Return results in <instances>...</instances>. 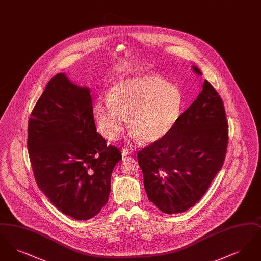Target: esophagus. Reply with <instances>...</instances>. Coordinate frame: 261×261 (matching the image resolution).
<instances>
[{
	"mask_svg": "<svg viewBox=\"0 0 261 261\" xmlns=\"http://www.w3.org/2000/svg\"><path fill=\"white\" fill-rule=\"evenodd\" d=\"M122 156H127V155H131L132 154V151H130L129 149H122Z\"/></svg>",
	"mask_w": 261,
	"mask_h": 261,
	"instance_id": "1",
	"label": "esophagus"
}]
</instances>
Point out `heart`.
<instances>
[{
    "label": "heart",
    "mask_w": 261,
    "mask_h": 261,
    "mask_svg": "<svg viewBox=\"0 0 261 261\" xmlns=\"http://www.w3.org/2000/svg\"><path fill=\"white\" fill-rule=\"evenodd\" d=\"M183 107L180 89L158 75H141L117 81L107 99L93 103L99 133L118 140L127 122L132 136L146 144L162 141L177 124Z\"/></svg>",
    "instance_id": "b5f03b06"
}]
</instances>
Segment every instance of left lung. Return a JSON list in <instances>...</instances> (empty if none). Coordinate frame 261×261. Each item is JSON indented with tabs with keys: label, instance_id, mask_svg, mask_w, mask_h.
<instances>
[{
	"label": "left lung",
	"instance_id": "1",
	"mask_svg": "<svg viewBox=\"0 0 261 261\" xmlns=\"http://www.w3.org/2000/svg\"><path fill=\"white\" fill-rule=\"evenodd\" d=\"M196 74L199 68L192 66ZM228 123L223 101L207 80L162 141L138 152L149 200L164 213L184 212L205 194L223 165Z\"/></svg>",
	"mask_w": 261,
	"mask_h": 261
}]
</instances>
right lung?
<instances>
[{"label": "right lung", "mask_w": 261, "mask_h": 261, "mask_svg": "<svg viewBox=\"0 0 261 261\" xmlns=\"http://www.w3.org/2000/svg\"><path fill=\"white\" fill-rule=\"evenodd\" d=\"M90 89L55 75L28 121L27 147L38 187L62 213L88 220L108 202L120 150L97 132Z\"/></svg>", "instance_id": "1"}]
</instances>
